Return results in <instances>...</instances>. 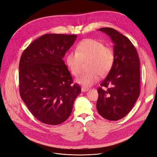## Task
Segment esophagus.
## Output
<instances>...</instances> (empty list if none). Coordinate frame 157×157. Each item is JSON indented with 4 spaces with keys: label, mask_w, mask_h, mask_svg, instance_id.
I'll return each instance as SVG.
<instances>
[{
    "label": "esophagus",
    "mask_w": 157,
    "mask_h": 157,
    "mask_svg": "<svg viewBox=\"0 0 157 157\" xmlns=\"http://www.w3.org/2000/svg\"><path fill=\"white\" fill-rule=\"evenodd\" d=\"M89 89L88 88H86V87H82L81 88V91L82 92H87V91H89Z\"/></svg>",
    "instance_id": "obj_1"
}]
</instances>
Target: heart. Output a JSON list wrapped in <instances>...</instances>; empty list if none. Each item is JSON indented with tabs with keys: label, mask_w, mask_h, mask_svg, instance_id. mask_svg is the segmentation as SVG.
I'll return each instance as SVG.
<instances>
[{
	"label": "heart",
	"mask_w": 157,
	"mask_h": 157,
	"mask_svg": "<svg viewBox=\"0 0 157 157\" xmlns=\"http://www.w3.org/2000/svg\"><path fill=\"white\" fill-rule=\"evenodd\" d=\"M66 64L70 73L77 76L82 63H87V72L82 73L76 79V82L84 87L93 86L99 79L105 76L112 69L115 55L113 49L96 39H86L81 41L76 47L75 52H70L66 56Z\"/></svg>",
	"instance_id": "heart-1"
}]
</instances>
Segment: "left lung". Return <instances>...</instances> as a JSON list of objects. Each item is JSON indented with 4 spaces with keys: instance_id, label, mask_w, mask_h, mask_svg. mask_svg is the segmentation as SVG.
<instances>
[{
    "instance_id": "8db88e82",
    "label": "left lung",
    "mask_w": 157,
    "mask_h": 157,
    "mask_svg": "<svg viewBox=\"0 0 157 157\" xmlns=\"http://www.w3.org/2000/svg\"><path fill=\"white\" fill-rule=\"evenodd\" d=\"M110 36L115 55L114 65L98 89L96 109L99 114L110 121L126 116L133 108L140 93V62L131 41L116 30L101 28ZM109 86H110V88ZM108 89L103 90L101 87Z\"/></svg>"
}]
</instances>
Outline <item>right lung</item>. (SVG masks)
I'll use <instances>...</instances> for the list:
<instances>
[{
  "instance_id": "obj_1",
  "label": "right lung",
  "mask_w": 157,
  "mask_h": 157,
  "mask_svg": "<svg viewBox=\"0 0 157 157\" xmlns=\"http://www.w3.org/2000/svg\"><path fill=\"white\" fill-rule=\"evenodd\" d=\"M75 34H46L34 40L19 62V93L39 121L58 125L71 115L81 92L63 61L74 44Z\"/></svg>"
}]
</instances>
